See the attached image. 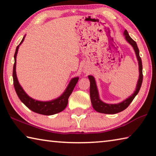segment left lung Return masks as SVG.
<instances>
[{
	"label": "left lung",
	"instance_id": "1",
	"mask_svg": "<svg viewBox=\"0 0 156 156\" xmlns=\"http://www.w3.org/2000/svg\"><path fill=\"white\" fill-rule=\"evenodd\" d=\"M124 34L125 35L126 40L129 43H130L132 47H133L134 50H135L137 58L138 60V64H139V79L138 81V84H137V87L136 89V91L134 92L133 94H132L129 98L125 100H124L123 102H120L118 104L115 105H109L106 104L105 102H102L99 98L98 96V92L96 81L95 79L92 76H89L88 78L90 80V98H91V102L93 106L94 109L96 111V112L102 113H107V114H115V113H119L122 112L123 110H125L129 107V105L131 104V102L133 101L134 98L136 97L137 94H138V92L140 89L142 83V79H143V74H142V60L141 58L140 57L139 54V49L138 45L136 43V41H134L132 39L130 36L129 35L128 31L126 30H125L124 31Z\"/></svg>",
	"mask_w": 156,
	"mask_h": 156
}]
</instances>
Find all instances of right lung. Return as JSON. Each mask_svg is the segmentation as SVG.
<instances>
[{"mask_svg": "<svg viewBox=\"0 0 156 156\" xmlns=\"http://www.w3.org/2000/svg\"><path fill=\"white\" fill-rule=\"evenodd\" d=\"M25 37H23L22 41L20 42V44L24 41ZM19 45H18L14 54V64L13 67V80H14V86L15 88V91L16 92L19 99L21 102L24 104L26 107H28L32 112L39 113V114H43L45 115H50L56 113H59L64 110L67 107L68 103V98L71 94L74 89L75 86L78 80V78H74L71 80L70 83L69 84L67 89L63 93L61 96H60L56 100H51L49 102H41L38 100H34L28 96L27 94L21 87L20 85L18 83V79L16 77V55L18 53V49Z\"/></svg>", "mask_w": 156, "mask_h": 156, "instance_id": "obj_1", "label": "right lung"}]
</instances>
